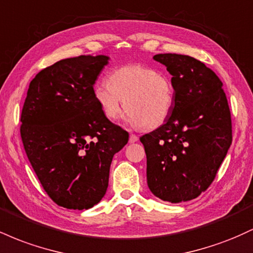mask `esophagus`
I'll list each match as a JSON object with an SVG mask.
<instances>
[{
    "label": "esophagus",
    "instance_id": "obj_1",
    "mask_svg": "<svg viewBox=\"0 0 253 253\" xmlns=\"http://www.w3.org/2000/svg\"><path fill=\"white\" fill-rule=\"evenodd\" d=\"M138 135L136 134H133V133H130L129 134V143H135V141H138Z\"/></svg>",
    "mask_w": 253,
    "mask_h": 253
}]
</instances>
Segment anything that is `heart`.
<instances>
[{
	"mask_svg": "<svg viewBox=\"0 0 253 253\" xmlns=\"http://www.w3.org/2000/svg\"><path fill=\"white\" fill-rule=\"evenodd\" d=\"M92 96L103 117L118 120L127 110V120L135 127L153 129L162 126L172 112L175 89L167 75L140 64H130L114 69L108 82H97Z\"/></svg>",
	"mask_w": 253,
	"mask_h": 253,
	"instance_id": "1",
	"label": "heart"
}]
</instances>
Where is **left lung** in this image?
Masks as SVG:
<instances>
[{
	"label": "left lung",
	"mask_w": 253,
	"mask_h": 253,
	"mask_svg": "<svg viewBox=\"0 0 253 253\" xmlns=\"http://www.w3.org/2000/svg\"><path fill=\"white\" fill-rule=\"evenodd\" d=\"M172 76L175 103L168 120L140 136L150 190L178 203L208 189L232 144L231 112L222 82L190 56L156 54Z\"/></svg>",
	"instance_id": "left-lung-1"
}]
</instances>
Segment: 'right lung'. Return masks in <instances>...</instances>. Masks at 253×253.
Instances as JSON below:
<instances>
[{"label": "right lung", "instance_id": "right-lung-1", "mask_svg": "<svg viewBox=\"0 0 253 253\" xmlns=\"http://www.w3.org/2000/svg\"><path fill=\"white\" fill-rule=\"evenodd\" d=\"M106 56L66 58L32 80L21 112L26 155L58 206L89 210L108 187L113 157L128 133L103 117L92 96Z\"/></svg>", "mask_w": 253, "mask_h": 253}]
</instances>
